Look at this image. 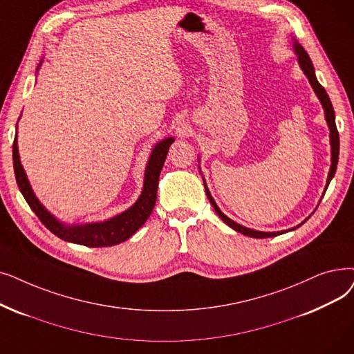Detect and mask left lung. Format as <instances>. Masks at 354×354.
Segmentation results:
<instances>
[{
  "label": "left lung",
  "mask_w": 354,
  "mask_h": 354,
  "mask_svg": "<svg viewBox=\"0 0 354 354\" xmlns=\"http://www.w3.org/2000/svg\"><path fill=\"white\" fill-rule=\"evenodd\" d=\"M294 52H295V55H297V57H298L299 68L302 69V72H304V75L306 76V78H308V82L311 84V86H313V89H314V92H315L317 98L319 100V102H321V105H322V110H324V117H326V121H327V126H328V129H330L331 166H330V172H328V176H327V183H326L324 192H322V195H324L326 191H327V188H328V185H330L331 179L334 178L335 169H337V163H339L340 139H339V131H337V127H335V114H334V110H333V104H331V101H330V98H328V94L326 92V89L321 86V84H319L318 80H317L315 69H314V66H313V62H311V59H310L308 53H306V52L304 50V48H302V46H301L298 41H294ZM198 162H199V158H198ZM199 172H201V167H199ZM201 176H203V174H201ZM203 180H204V188H205L207 196H208V199H209L211 205L214 207L215 212L218 214V217H220L228 227H232L233 230H236V232H239V233H241V234H244V236H248V237L265 239V237L279 236V234H283V233H286V232H292V230L298 228L299 225H302L306 220L310 218V217H308L306 220H304L301 224H298L297 227H292V228H289V230H283V232H259V230H253V228H249V227H244V225H241V224L233 221L232 218H228L227 215L218 208L217 203L214 201V198H212V195H211V192H209V189H208V187H207V182H205L204 176H203ZM319 201H321V199H319Z\"/></svg>",
  "instance_id": "left-lung-1"
}]
</instances>
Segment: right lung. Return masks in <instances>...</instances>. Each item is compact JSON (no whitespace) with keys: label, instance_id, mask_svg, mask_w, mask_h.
Segmentation results:
<instances>
[{"label":"right lung","instance_id":"right-lung-1","mask_svg":"<svg viewBox=\"0 0 354 354\" xmlns=\"http://www.w3.org/2000/svg\"><path fill=\"white\" fill-rule=\"evenodd\" d=\"M41 62L43 60H40L36 72H39ZM174 142L175 137H166V139L158 142L153 146L145 169V180L140 196L137 198V201L130 208L104 221L66 224L56 218L55 215L39 201L32 185H30V180L20 160L17 134H15L12 143V165L15 180H17L19 189L23 194L30 208L33 209V212L44 224V227L49 228L55 236L68 243L86 245V248H110V245L120 244L130 239L150 217V214L156 204L160 171L163 167L167 150Z\"/></svg>","mask_w":354,"mask_h":354}]
</instances>
